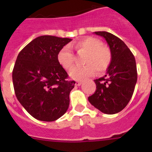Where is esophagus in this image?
Here are the masks:
<instances>
[{"label":"esophagus","instance_id":"1","mask_svg":"<svg viewBox=\"0 0 152 152\" xmlns=\"http://www.w3.org/2000/svg\"><path fill=\"white\" fill-rule=\"evenodd\" d=\"M81 84V81H76L75 82V85L76 86H80Z\"/></svg>","mask_w":152,"mask_h":152}]
</instances>
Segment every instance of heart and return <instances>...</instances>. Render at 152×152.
Masks as SVG:
<instances>
[{
	"label": "heart",
	"mask_w": 152,
	"mask_h": 152,
	"mask_svg": "<svg viewBox=\"0 0 152 152\" xmlns=\"http://www.w3.org/2000/svg\"><path fill=\"white\" fill-rule=\"evenodd\" d=\"M77 52L86 53L84 59V66L74 67L70 70L69 75L75 80H82L94 73L104 72L108 68L112 60L110 50L103 46L100 40L88 36L79 40L72 45ZM58 61L64 69H70L73 65L74 56L69 47L64 46L58 52Z\"/></svg>",
	"instance_id": "obj_1"
}]
</instances>
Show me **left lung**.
<instances>
[{"label":"left lung","instance_id":"left-lung-1","mask_svg":"<svg viewBox=\"0 0 152 152\" xmlns=\"http://www.w3.org/2000/svg\"><path fill=\"white\" fill-rule=\"evenodd\" d=\"M94 33L105 39L112 60L106 75L94 80L96 91L88 97V100L103 113H117L126 107L133 94L137 82L135 57L117 36L105 31Z\"/></svg>","mask_w":152,"mask_h":152}]
</instances>
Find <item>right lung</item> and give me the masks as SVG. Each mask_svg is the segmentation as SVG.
Segmentation results:
<instances>
[{
    "mask_svg": "<svg viewBox=\"0 0 152 152\" xmlns=\"http://www.w3.org/2000/svg\"><path fill=\"white\" fill-rule=\"evenodd\" d=\"M72 40L39 36L17 58L12 75L16 96L31 116L40 121H55L68 110L75 81L67 80L68 74L57 56Z\"/></svg>",
    "mask_w": 152,
    "mask_h": 152,
    "instance_id": "1",
    "label": "right lung"
}]
</instances>
